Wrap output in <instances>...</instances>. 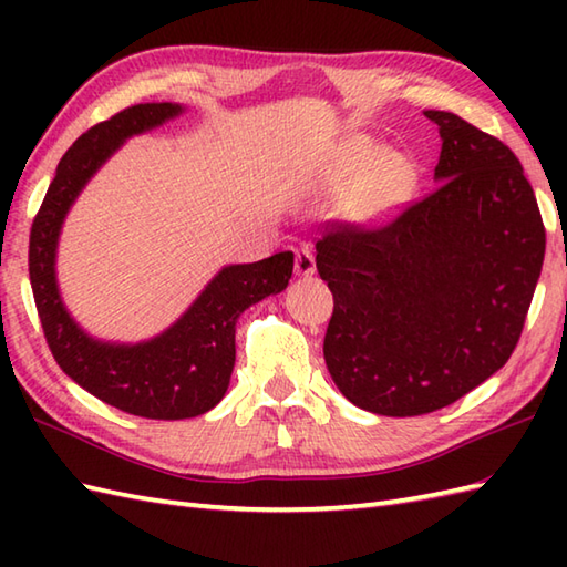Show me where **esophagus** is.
Instances as JSON below:
<instances>
[{"label": "esophagus", "instance_id": "1", "mask_svg": "<svg viewBox=\"0 0 567 567\" xmlns=\"http://www.w3.org/2000/svg\"><path fill=\"white\" fill-rule=\"evenodd\" d=\"M295 272L302 275V277H309L317 272V262H315V252H311L309 248H299L297 256H295Z\"/></svg>", "mask_w": 567, "mask_h": 567}]
</instances>
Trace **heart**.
<instances>
[{"mask_svg": "<svg viewBox=\"0 0 567 567\" xmlns=\"http://www.w3.org/2000/svg\"><path fill=\"white\" fill-rule=\"evenodd\" d=\"M382 148L370 141H355L353 146H348L341 158V167L348 175H360L370 171L372 165L382 161ZM409 189V173L402 161H384L375 179L370 185V207L372 209H390L396 202H402Z\"/></svg>", "mask_w": 567, "mask_h": 567, "instance_id": "obj_1", "label": "heart"}]
</instances>
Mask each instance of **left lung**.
<instances>
[{
    "instance_id": "1",
    "label": "left lung",
    "mask_w": 567,
    "mask_h": 567,
    "mask_svg": "<svg viewBox=\"0 0 567 567\" xmlns=\"http://www.w3.org/2000/svg\"><path fill=\"white\" fill-rule=\"evenodd\" d=\"M439 187L380 228L331 224L323 360L348 402L382 416L449 406L507 363L544 265L546 228L519 158L451 112Z\"/></svg>"
}]
</instances>
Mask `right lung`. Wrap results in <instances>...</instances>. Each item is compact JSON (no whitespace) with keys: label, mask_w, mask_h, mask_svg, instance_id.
I'll return each instance as SVG.
<instances>
[{"label":"right lung","mask_w":567,"mask_h":567,"mask_svg":"<svg viewBox=\"0 0 567 567\" xmlns=\"http://www.w3.org/2000/svg\"><path fill=\"white\" fill-rule=\"evenodd\" d=\"M183 114L173 102L136 104L92 126L60 158L29 238V277L45 343L68 378L97 400L146 419H189L209 412L228 390L236 363V321L292 277L290 250L226 265L171 329L143 343H104L84 333L60 299L55 248L65 214L90 177L131 136Z\"/></svg>","instance_id":"add662e5"}]
</instances>
